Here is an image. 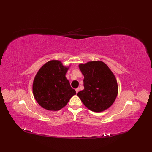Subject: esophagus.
<instances>
[{
	"label": "esophagus",
	"mask_w": 152,
	"mask_h": 152,
	"mask_svg": "<svg viewBox=\"0 0 152 152\" xmlns=\"http://www.w3.org/2000/svg\"><path fill=\"white\" fill-rule=\"evenodd\" d=\"M79 91H80V89H79V88H77V89H76V93H78L79 92Z\"/></svg>",
	"instance_id": "obj_1"
}]
</instances>
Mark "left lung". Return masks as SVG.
<instances>
[{"label": "left lung", "instance_id": "left-lung-1", "mask_svg": "<svg viewBox=\"0 0 152 152\" xmlns=\"http://www.w3.org/2000/svg\"><path fill=\"white\" fill-rule=\"evenodd\" d=\"M84 76V89L77 95L90 110L101 112L114 102L118 93L115 77L109 67L101 61H89L79 64Z\"/></svg>", "mask_w": 152, "mask_h": 152}]
</instances>
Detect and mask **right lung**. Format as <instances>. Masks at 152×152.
I'll return each instance as SVG.
<instances>
[{
	"mask_svg": "<svg viewBox=\"0 0 152 152\" xmlns=\"http://www.w3.org/2000/svg\"><path fill=\"white\" fill-rule=\"evenodd\" d=\"M69 66L59 60L48 61L38 71L33 83V93L38 104L50 111L64 107L76 94L66 78Z\"/></svg>",
	"mask_w": 152,
	"mask_h": 152,
	"instance_id": "obj_1",
	"label": "right lung"
}]
</instances>
